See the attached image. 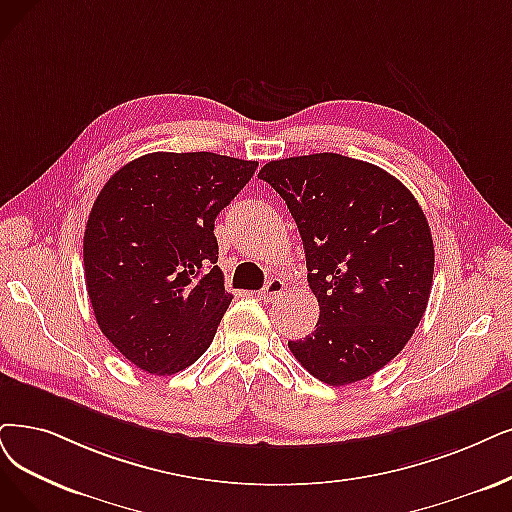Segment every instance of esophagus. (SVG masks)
<instances>
[{
  "label": "esophagus",
  "mask_w": 512,
  "mask_h": 512,
  "mask_svg": "<svg viewBox=\"0 0 512 512\" xmlns=\"http://www.w3.org/2000/svg\"><path fill=\"white\" fill-rule=\"evenodd\" d=\"M283 292H285V283H283L279 277H273V279H269L267 285H264V288H262L260 298L267 300V302H273V300H277Z\"/></svg>",
  "instance_id": "1"
}]
</instances>
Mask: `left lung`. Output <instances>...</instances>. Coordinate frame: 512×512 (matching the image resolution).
I'll use <instances>...</instances> for the list:
<instances>
[{
  "label": "left lung",
  "instance_id": "left-lung-1",
  "mask_svg": "<svg viewBox=\"0 0 512 512\" xmlns=\"http://www.w3.org/2000/svg\"><path fill=\"white\" fill-rule=\"evenodd\" d=\"M288 203L319 302L315 332L288 346L330 386L376 374L418 327L431 296L428 220L401 182L338 153L269 161L258 174Z\"/></svg>",
  "mask_w": 512,
  "mask_h": 512
}]
</instances>
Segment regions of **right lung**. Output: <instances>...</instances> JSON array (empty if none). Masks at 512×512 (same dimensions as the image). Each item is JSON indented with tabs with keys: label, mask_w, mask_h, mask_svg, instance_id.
I'll use <instances>...</instances> for the list:
<instances>
[{
	"label": "right lung",
	"mask_w": 512,
	"mask_h": 512,
	"mask_svg": "<svg viewBox=\"0 0 512 512\" xmlns=\"http://www.w3.org/2000/svg\"><path fill=\"white\" fill-rule=\"evenodd\" d=\"M256 168L159 151L126 163L98 193L84 235L86 290L100 332L140 370L170 376L208 351L233 300L214 220Z\"/></svg>",
	"instance_id": "right-lung-1"
}]
</instances>
